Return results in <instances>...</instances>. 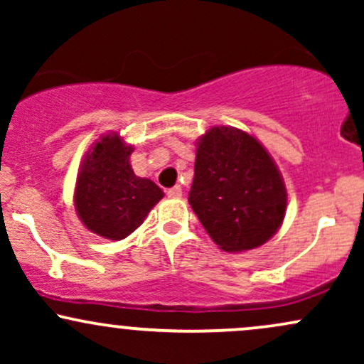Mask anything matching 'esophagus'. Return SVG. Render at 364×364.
Listing matches in <instances>:
<instances>
[{
  "instance_id": "obj_1",
  "label": "esophagus",
  "mask_w": 364,
  "mask_h": 364,
  "mask_svg": "<svg viewBox=\"0 0 364 364\" xmlns=\"http://www.w3.org/2000/svg\"><path fill=\"white\" fill-rule=\"evenodd\" d=\"M183 191H181V186H173L168 190V196L169 198H181Z\"/></svg>"
}]
</instances>
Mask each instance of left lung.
<instances>
[{"mask_svg": "<svg viewBox=\"0 0 364 364\" xmlns=\"http://www.w3.org/2000/svg\"><path fill=\"white\" fill-rule=\"evenodd\" d=\"M188 202L214 243L237 253L258 248L277 232L287 193L260 141L237 128L214 127L196 141Z\"/></svg>", "mask_w": 364, "mask_h": 364, "instance_id": "left-lung-1", "label": "left lung"}]
</instances>
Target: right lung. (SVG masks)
Wrapping results in <instances>:
<instances>
[{"mask_svg": "<svg viewBox=\"0 0 364 364\" xmlns=\"http://www.w3.org/2000/svg\"><path fill=\"white\" fill-rule=\"evenodd\" d=\"M133 147L118 133L101 136L87 152L75 186V208L87 229L107 240L132 235L164 196L129 164Z\"/></svg>", "mask_w": 364, "mask_h": 364, "instance_id": "add662e5", "label": "right lung"}]
</instances>
